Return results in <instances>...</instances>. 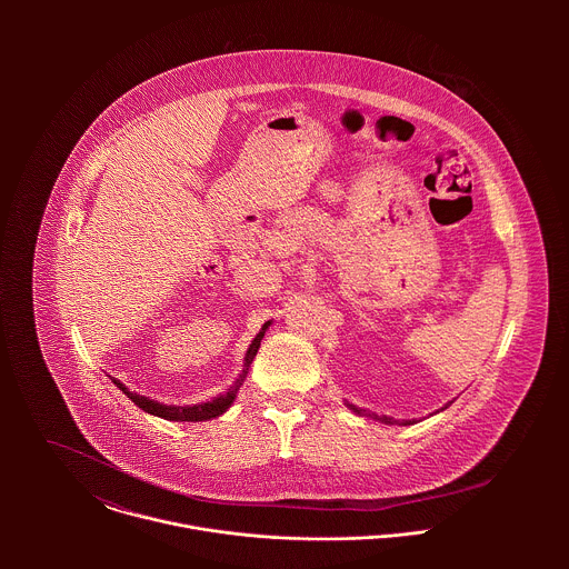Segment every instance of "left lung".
<instances>
[{
    "label": "left lung",
    "mask_w": 569,
    "mask_h": 569,
    "mask_svg": "<svg viewBox=\"0 0 569 569\" xmlns=\"http://www.w3.org/2000/svg\"><path fill=\"white\" fill-rule=\"evenodd\" d=\"M346 407H348V409H352L357 416H368V418L379 420V422H386V425H395V422H399V420H395L392 416H386V413H381V416H379V413H375V411H368V409H363V407L352 406V403H348V401H346ZM442 409H447V406L442 407ZM436 413H438V411H436ZM413 422H416L413 418H411V420H403V425H413Z\"/></svg>",
    "instance_id": "8db88e82"
}]
</instances>
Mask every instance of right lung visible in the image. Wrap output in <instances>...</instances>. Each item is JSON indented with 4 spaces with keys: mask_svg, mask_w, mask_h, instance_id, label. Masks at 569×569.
Wrapping results in <instances>:
<instances>
[{
    "mask_svg": "<svg viewBox=\"0 0 569 569\" xmlns=\"http://www.w3.org/2000/svg\"><path fill=\"white\" fill-rule=\"evenodd\" d=\"M269 326H271V322H264L262 328L258 330V335L253 337V341L249 343V348H247V352H244L243 372L239 375V379L234 381V386H232L226 395L214 397L212 401L197 403V406H163V403H158V401H153V399H149V397L129 392V388H127L124 383H120L118 379H111V381L116 383V388H120V390H122L136 406L140 407V409H144V411L151 413V416H160L163 420H174V422H201V420L217 418V416L226 413V411L232 407V403H234V399H237V395H239V390H241V386H243L244 377H247V372H249V366H251V361H253V357H256V352H258V348H260V339L264 337V330H267Z\"/></svg>",
    "mask_w": 569,
    "mask_h": 569,
    "instance_id": "obj_1",
    "label": "right lung"
}]
</instances>
